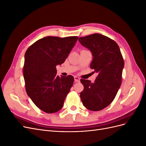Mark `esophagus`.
<instances>
[{"label": "esophagus", "instance_id": "obj_1", "mask_svg": "<svg viewBox=\"0 0 146 146\" xmlns=\"http://www.w3.org/2000/svg\"><path fill=\"white\" fill-rule=\"evenodd\" d=\"M74 80H75V82H80V78H79V77H77V76H75L74 77Z\"/></svg>", "mask_w": 146, "mask_h": 146}]
</instances>
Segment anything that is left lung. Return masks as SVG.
I'll return each instance as SVG.
<instances>
[{
  "label": "left lung",
  "mask_w": 146,
  "mask_h": 146,
  "mask_svg": "<svg viewBox=\"0 0 146 146\" xmlns=\"http://www.w3.org/2000/svg\"><path fill=\"white\" fill-rule=\"evenodd\" d=\"M78 41L91 51L90 68L98 74L94 83L81 79L84 90L80 92V98L87 109L100 111L115 98L121 85L124 61L117 43L103 35L94 33L79 38Z\"/></svg>",
  "instance_id": "obj_1"
}]
</instances>
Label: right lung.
I'll use <instances>...</instances> for the list:
<instances>
[{
  "label": "right lung",
  "instance_id": "1",
  "mask_svg": "<svg viewBox=\"0 0 146 146\" xmlns=\"http://www.w3.org/2000/svg\"><path fill=\"white\" fill-rule=\"evenodd\" d=\"M77 39V36H47L33 43L25 52L26 92L43 111L54 113L63 107L74 79L72 76H56V66L64 62Z\"/></svg>",
  "mask_w": 146,
  "mask_h": 146
}]
</instances>
